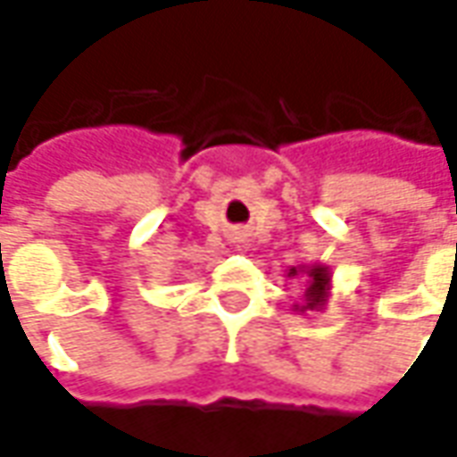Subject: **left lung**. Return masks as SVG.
Returning a JSON list of instances; mask_svg holds the SVG:
<instances>
[{
	"instance_id": "1",
	"label": "left lung",
	"mask_w": 457,
	"mask_h": 457,
	"mask_svg": "<svg viewBox=\"0 0 457 457\" xmlns=\"http://www.w3.org/2000/svg\"><path fill=\"white\" fill-rule=\"evenodd\" d=\"M287 277L290 279L300 277L303 279V287H305L303 303H295L292 305V310L297 315L325 310L328 297H330V287H333V274H330V270L325 264H320V262H315V264H297V267L287 270Z\"/></svg>"
}]
</instances>
